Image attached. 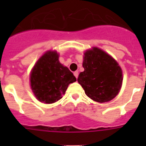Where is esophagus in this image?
Returning <instances> with one entry per match:
<instances>
[{
    "label": "esophagus",
    "instance_id": "1",
    "mask_svg": "<svg viewBox=\"0 0 146 146\" xmlns=\"http://www.w3.org/2000/svg\"><path fill=\"white\" fill-rule=\"evenodd\" d=\"M74 77H76V78H77V77H78V75H79V73H78V72H77V71H76V72H74Z\"/></svg>",
    "mask_w": 146,
    "mask_h": 146
}]
</instances>
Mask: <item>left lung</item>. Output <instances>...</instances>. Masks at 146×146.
Listing matches in <instances>:
<instances>
[{"label": "left lung", "mask_w": 146, "mask_h": 146, "mask_svg": "<svg viewBox=\"0 0 146 146\" xmlns=\"http://www.w3.org/2000/svg\"><path fill=\"white\" fill-rule=\"evenodd\" d=\"M77 81L94 101L107 102L119 93L123 81L122 70L117 61L98 47L86 50Z\"/></svg>", "instance_id": "obj_1"}]
</instances>
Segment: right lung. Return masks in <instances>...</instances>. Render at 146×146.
<instances>
[{
  "instance_id": "right-lung-1",
  "label": "right lung",
  "mask_w": 146,
  "mask_h": 146,
  "mask_svg": "<svg viewBox=\"0 0 146 146\" xmlns=\"http://www.w3.org/2000/svg\"><path fill=\"white\" fill-rule=\"evenodd\" d=\"M56 51H47L40 58L31 72V87L38 101L52 104L58 101L76 77L58 60Z\"/></svg>"
}]
</instances>
